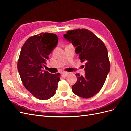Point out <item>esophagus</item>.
<instances>
[{
  "instance_id": "34e87169",
  "label": "esophagus",
  "mask_w": 131,
  "mask_h": 131,
  "mask_svg": "<svg viewBox=\"0 0 131 131\" xmlns=\"http://www.w3.org/2000/svg\"><path fill=\"white\" fill-rule=\"evenodd\" d=\"M68 75V73L66 72H63L62 73V76L63 78H66Z\"/></svg>"
}]
</instances>
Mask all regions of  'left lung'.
Listing matches in <instances>:
<instances>
[{
    "label": "left lung",
    "mask_w": 131,
    "mask_h": 131,
    "mask_svg": "<svg viewBox=\"0 0 131 131\" xmlns=\"http://www.w3.org/2000/svg\"><path fill=\"white\" fill-rule=\"evenodd\" d=\"M76 47L81 62H85V76L76 74L77 81L72 91L78 96L91 98L101 90L110 71L108 50L96 35L85 29L69 30L63 35Z\"/></svg>",
    "instance_id": "left-lung-1"
}]
</instances>
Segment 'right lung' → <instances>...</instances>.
I'll return each instance as SVG.
<instances>
[{
    "instance_id": "right-lung-1",
    "label": "right lung",
    "mask_w": 131,
    "mask_h": 131,
    "mask_svg": "<svg viewBox=\"0 0 131 131\" xmlns=\"http://www.w3.org/2000/svg\"><path fill=\"white\" fill-rule=\"evenodd\" d=\"M57 43L56 34L45 33L30 37L22 47L17 63L18 73L25 88L39 100L53 97L57 88L59 74L42 70Z\"/></svg>"
}]
</instances>
